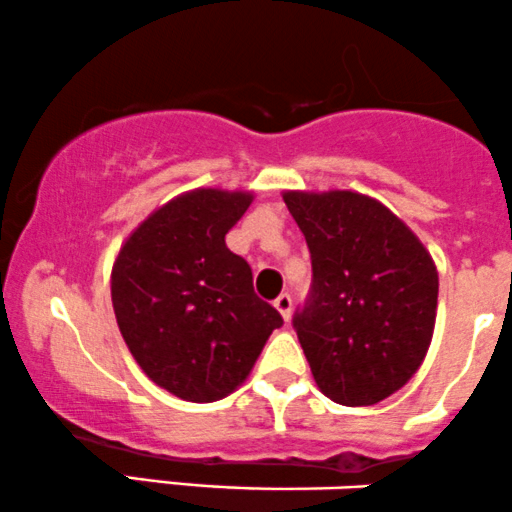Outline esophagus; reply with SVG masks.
<instances>
[{
  "label": "esophagus",
  "mask_w": 512,
  "mask_h": 512,
  "mask_svg": "<svg viewBox=\"0 0 512 512\" xmlns=\"http://www.w3.org/2000/svg\"><path fill=\"white\" fill-rule=\"evenodd\" d=\"M273 306L280 311V316L285 318V321H290V314H292V297H290V294H287V292L280 294V297L273 302Z\"/></svg>",
  "instance_id": "esophagus-1"
}]
</instances>
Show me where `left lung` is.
I'll list each match as a JSON object with an SVG mask.
<instances>
[{
	"mask_svg": "<svg viewBox=\"0 0 512 512\" xmlns=\"http://www.w3.org/2000/svg\"><path fill=\"white\" fill-rule=\"evenodd\" d=\"M311 254L292 318L318 388L338 405L386 400L419 369L436 323L438 273L424 244L376 198L287 191Z\"/></svg>",
	"mask_w": 512,
	"mask_h": 512,
	"instance_id": "obj_1",
	"label": "left lung"
}]
</instances>
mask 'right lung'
Masks as SVG:
<instances>
[{"instance_id": "right-lung-1", "label": "right lung", "mask_w": 512, "mask_h": 512, "mask_svg": "<svg viewBox=\"0 0 512 512\" xmlns=\"http://www.w3.org/2000/svg\"><path fill=\"white\" fill-rule=\"evenodd\" d=\"M251 203L244 191L196 189L155 210L112 268V306L150 381L189 402L230 395L282 316L254 292V275L225 234Z\"/></svg>"}]
</instances>
